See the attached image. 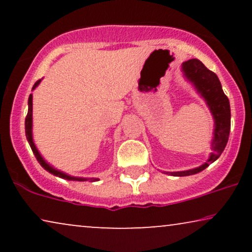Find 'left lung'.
Returning <instances> with one entry per match:
<instances>
[{"instance_id":"left-lung-1","label":"left lung","mask_w":252,"mask_h":252,"mask_svg":"<svg viewBox=\"0 0 252 252\" xmlns=\"http://www.w3.org/2000/svg\"><path fill=\"white\" fill-rule=\"evenodd\" d=\"M181 71L184 77L194 86L195 91L205 101L212 118L215 120V128H213L211 153H210L208 160L203 163L201 166L187 171L164 172L165 174L173 175V177H187V175L196 174L205 170L210 164L218 159L228 142L230 130L229 101L222 91L221 84H220L217 74L208 70L204 64L196 58L184 62L181 65Z\"/></svg>"}]
</instances>
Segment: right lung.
Here are the masks:
<instances>
[{"label": "right lung", "instance_id": "add662e5", "mask_svg": "<svg viewBox=\"0 0 252 252\" xmlns=\"http://www.w3.org/2000/svg\"><path fill=\"white\" fill-rule=\"evenodd\" d=\"M40 82H41V80L36 81L35 84H34L32 91H34V89H35L37 86L40 85ZM25 134H26V139H27V141H29L31 149H32V151H33L34 156L36 157V159L40 163L41 166H42L46 171L49 172V173L56 175V177H58V178L65 179V180H70V181H87V180H89L91 182H94V181L99 180V179H97V178L72 177V175L65 173V172H63V171L57 170L56 167H54L53 165L48 163V161L42 157V155H41L40 151L37 150V148L33 140V95L32 94H31L29 97V112H27V116L25 119Z\"/></svg>", "mask_w": 252, "mask_h": 252}]
</instances>
